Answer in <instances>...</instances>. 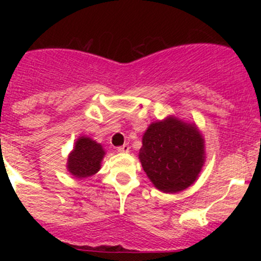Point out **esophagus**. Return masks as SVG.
I'll use <instances>...</instances> for the list:
<instances>
[{
  "instance_id": "34e87169",
  "label": "esophagus",
  "mask_w": 261,
  "mask_h": 261,
  "mask_svg": "<svg viewBox=\"0 0 261 261\" xmlns=\"http://www.w3.org/2000/svg\"><path fill=\"white\" fill-rule=\"evenodd\" d=\"M128 149H130V147H128L127 143H125V145L120 146V147H118V151L121 152V153H126V152H128Z\"/></svg>"
}]
</instances>
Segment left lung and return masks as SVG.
I'll use <instances>...</instances> for the list:
<instances>
[{"label": "left lung", "mask_w": 261, "mask_h": 261, "mask_svg": "<svg viewBox=\"0 0 261 261\" xmlns=\"http://www.w3.org/2000/svg\"><path fill=\"white\" fill-rule=\"evenodd\" d=\"M139 158L158 190L179 193L194 184L205 163V140L195 124L167 116L152 122L142 137Z\"/></svg>", "instance_id": "8db88e82"}]
</instances>
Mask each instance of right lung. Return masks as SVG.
Here are the masks:
<instances>
[{
	"mask_svg": "<svg viewBox=\"0 0 261 261\" xmlns=\"http://www.w3.org/2000/svg\"><path fill=\"white\" fill-rule=\"evenodd\" d=\"M106 151L100 143L89 137L81 136L67 160V170L74 178H87L94 175L100 169Z\"/></svg>",
	"mask_w": 261,
	"mask_h": 261,
	"instance_id": "obj_1",
	"label": "right lung"
}]
</instances>
